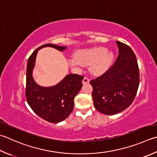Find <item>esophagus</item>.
<instances>
[{
    "instance_id": "obj_1",
    "label": "esophagus",
    "mask_w": 157,
    "mask_h": 157,
    "mask_svg": "<svg viewBox=\"0 0 157 157\" xmlns=\"http://www.w3.org/2000/svg\"><path fill=\"white\" fill-rule=\"evenodd\" d=\"M89 81H90V80H89V79L88 78H86V77H85V78H84V79H83V80H82V83H83V84H87V83H88L89 82Z\"/></svg>"
}]
</instances>
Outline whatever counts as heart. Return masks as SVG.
<instances>
[{
  "label": "heart",
  "mask_w": 157,
  "mask_h": 157,
  "mask_svg": "<svg viewBox=\"0 0 157 157\" xmlns=\"http://www.w3.org/2000/svg\"><path fill=\"white\" fill-rule=\"evenodd\" d=\"M113 60V54L103 47L80 50L75 54V58L69 59L71 67L81 69L82 64L90 66V70L94 75H101L107 70Z\"/></svg>",
  "instance_id": "obj_1"
}]
</instances>
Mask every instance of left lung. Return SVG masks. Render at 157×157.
Segmentation results:
<instances>
[{
    "instance_id": "1",
    "label": "left lung",
    "mask_w": 157,
    "mask_h": 157,
    "mask_svg": "<svg viewBox=\"0 0 157 157\" xmlns=\"http://www.w3.org/2000/svg\"><path fill=\"white\" fill-rule=\"evenodd\" d=\"M119 54L114 64L98 78L92 79L94 106L99 112L113 115L131 105L140 84V71L131 48L116 41Z\"/></svg>"
}]
</instances>
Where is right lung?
I'll return each mask as SVG.
<instances>
[{"instance_id": "right-lung-1", "label": "right lung", "mask_w": 157, "mask_h": 157, "mask_svg": "<svg viewBox=\"0 0 157 157\" xmlns=\"http://www.w3.org/2000/svg\"><path fill=\"white\" fill-rule=\"evenodd\" d=\"M52 47L59 51L66 50L54 44L40 46L30 55L27 63L26 98L29 106L36 115L52 123L65 120L72 112L74 98L82 86L84 77L78 74H69L58 84L51 87H41L34 81L32 75L36 56L39 49Z\"/></svg>"}]
</instances>
